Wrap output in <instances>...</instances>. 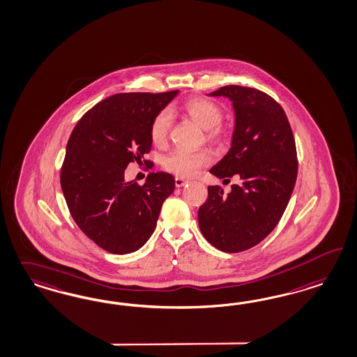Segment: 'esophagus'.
Returning <instances> with one entry per match:
<instances>
[{
	"label": "esophagus",
	"mask_w": 357,
	"mask_h": 357,
	"mask_svg": "<svg viewBox=\"0 0 357 357\" xmlns=\"http://www.w3.org/2000/svg\"><path fill=\"white\" fill-rule=\"evenodd\" d=\"M188 182L185 181V179H183V178H181V176H176L175 178V185L179 188V187H183V185H187Z\"/></svg>",
	"instance_id": "34e87169"
}]
</instances>
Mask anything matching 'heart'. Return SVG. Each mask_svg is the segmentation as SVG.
<instances>
[{
    "label": "heart",
    "instance_id": "heart-1",
    "mask_svg": "<svg viewBox=\"0 0 357 357\" xmlns=\"http://www.w3.org/2000/svg\"><path fill=\"white\" fill-rule=\"evenodd\" d=\"M185 111L188 116L199 123L203 129H211V135L218 133V128L222 120V108L207 98H191L185 102ZM172 125V112L169 109L160 111L153 120L150 126V138L154 144L160 145L166 141L169 129ZM211 162V155L207 151H188L175 150L163 160V167L167 172L178 176H192L202 167Z\"/></svg>",
    "mask_w": 357,
    "mask_h": 357
}]
</instances>
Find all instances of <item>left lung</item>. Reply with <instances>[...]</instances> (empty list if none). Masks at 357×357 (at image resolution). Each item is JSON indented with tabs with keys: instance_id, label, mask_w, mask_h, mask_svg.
Here are the masks:
<instances>
[{
	"instance_id": "8db88e82",
	"label": "left lung",
	"mask_w": 357,
	"mask_h": 357,
	"mask_svg": "<svg viewBox=\"0 0 357 357\" xmlns=\"http://www.w3.org/2000/svg\"><path fill=\"white\" fill-rule=\"evenodd\" d=\"M208 96L229 98L234 112L231 148L209 172L240 182L228 195L209 185L199 228L219 250L237 253L259 244L282 218L298 172L294 135L282 107L259 89L225 86Z\"/></svg>"
}]
</instances>
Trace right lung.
<instances>
[{
  "label": "right lung",
  "mask_w": 357,
  "mask_h": 357,
  "mask_svg": "<svg viewBox=\"0 0 357 357\" xmlns=\"http://www.w3.org/2000/svg\"><path fill=\"white\" fill-rule=\"evenodd\" d=\"M176 95H113L86 112L68 139L63 195L77 227L109 253L126 255L145 245L163 202L174 192L169 172H150L138 185L125 181V169L150 151L151 123Z\"/></svg>",
  "instance_id": "1"
}]
</instances>
